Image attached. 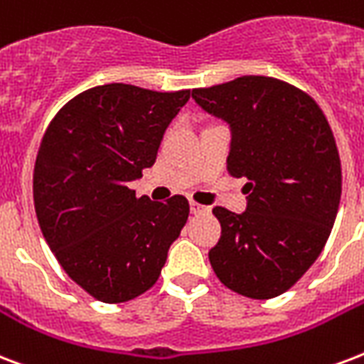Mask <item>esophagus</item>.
I'll return each instance as SVG.
<instances>
[{"instance_id":"esophagus-1","label":"esophagus","mask_w":364,"mask_h":364,"mask_svg":"<svg viewBox=\"0 0 364 364\" xmlns=\"http://www.w3.org/2000/svg\"><path fill=\"white\" fill-rule=\"evenodd\" d=\"M191 213H194V215L210 213V206H204V204H198V202H191Z\"/></svg>"}]
</instances>
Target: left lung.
<instances>
[{
  "label": "left lung",
  "mask_w": 364,
  "mask_h": 364,
  "mask_svg": "<svg viewBox=\"0 0 364 364\" xmlns=\"http://www.w3.org/2000/svg\"><path fill=\"white\" fill-rule=\"evenodd\" d=\"M194 102L229 124L227 170L246 177V212L215 206L218 279L246 298L292 288L328 240L342 196V166L323 110L290 83L267 76L193 90Z\"/></svg>",
  "instance_id": "left-lung-1"
}]
</instances>
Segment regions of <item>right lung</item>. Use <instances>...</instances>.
I'll return each instance as SVG.
<instances>
[{
	"instance_id": "1",
	"label": "right lung",
	"mask_w": 364,
	"mask_h": 364,
	"mask_svg": "<svg viewBox=\"0 0 364 364\" xmlns=\"http://www.w3.org/2000/svg\"><path fill=\"white\" fill-rule=\"evenodd\" d=\"M188 97V90L97 85L66 102L41 139L38 223L60 267L99 301L122 304L146 292L187 223L185 196L152 202L127 185L154 164Z\"/></svg>"
}]
</instances>
